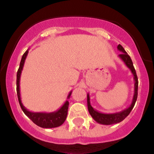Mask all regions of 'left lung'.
<instances>
[{
    "label": "left lung",
    "instance_id": "8db88e82",
    "mask_svg": "<svg viewBox=\"0 0 154 154\" xmlns=\"http://www.w3.org/2000/svg\"><path fill=\"white\" fill-rule=\"evenodd\" d=\"M117 49L120 52H122L119 55V58L124 62L125 65H126V67L131 71L132 74L133 75V79H134V93H133V99H132V103L130 105V106L128 107V108L125 109H123L121 112H114V113H103V112H100L99 111H97L96 109H95L91 106L90 97H89V93L87 94V106H88V110H89V114L93 118L94 120L97 122L98 123H99V124L112 125L120 123L121 121H123L130 113L131 110L133 109V106L135 105L137 99V94H138L137 93L138 92V79H137L135 69L133 67V62H132L130 55L126 53V51H125L123 46L119 45L117 46Z\"/></svg>",
    "mask_w": 154,
    "mask_h": 154
}]
</instances>
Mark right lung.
<instances>
[{
	"label": "right lung",
	"instance_id": "1",
	"mask_svg": "<svg viewBox=\"0 0 154 154\" xmlns=\"http://www.w3.org/2000/svg\"><path fill=\"white\" fill-rule=\"evenodd\" d=\"M28 49L27 50L21 58V62H20V66L17 72V98H18L19 104L21 106V108L24 113L37 126H40L42 128H55L60 126L63 124L65 119L67 117L68 109H69V103L68 100L65 102L60 109L51 112H31L27 109L24 106V105L21 103V93H20V79H21V72L23 70L24 62L28 55ZM72 94V91L69 93L67 96V99H69Z\"/></svg>",
	"mask_w": 154,
	"mask_h": 154
}]
</instances>
